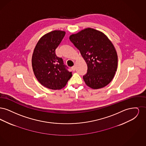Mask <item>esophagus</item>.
Listing matches in <instances>:
<instances>
[{
  "instance_id": "34e87169",
  "label": "esophagus",
  "mask_w": 146,
  "mask_h": 146,
  "mask_svg": "<svg viewBox=\"0 0 146 146\" xmlns=\"http://www.w3.org/2000/svg\"><path fill=\"white\" fill-rule=\"evenodd\" d=\"M76 68V65H74L73 67H72V70H75Z\"/></svg>"
}]
</instances>
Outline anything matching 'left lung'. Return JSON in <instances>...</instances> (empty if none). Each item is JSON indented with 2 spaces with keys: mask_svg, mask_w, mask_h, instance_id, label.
I'll return each instance as SVG.
<instances>
[{
  "mask_svg": "<svg viewBox=\"0 0 146 146\" xmlns=\"http://www.w3.org/2000/svg\"><path fill=\"white\" fill-rule=\"evenodd\" d=\"M88 66L83 79L87 86L98 89L113 79L118 67V55L107 35L94 28H85L70 36Z\"/></svg>",
  "mask_w": 146,
  "mask_h": 146,
  "instance_id": "1",
  "label": "left lung"
}]
</instances>
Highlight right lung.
<instances>
[{
    "instance_id": "obj_1",
    "label": "right lung",
    "mask_w": 146,
    "mask_h": 146,
    "mask_svg": "<svg viewBox=\"0 0 146 146\" xmlns=\"http://www.w3.org/2000/svg\"><path fill=\"white\" fill-rule=\"evenodd\" d=\"M65 34L64 31L55 30L44 35L35 45L32 55L35 76L42 86L50 89H62L72 76V72L63 64L62 59L55 54Z\"/></svg>"
}]
</instances>
